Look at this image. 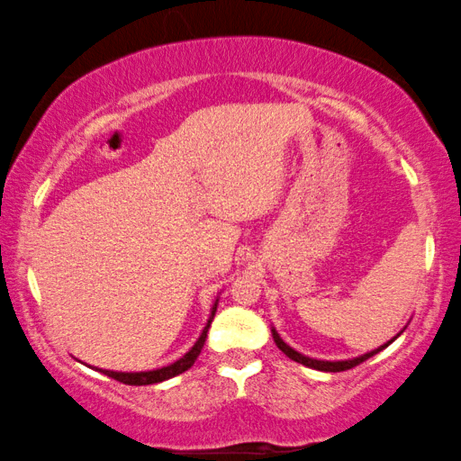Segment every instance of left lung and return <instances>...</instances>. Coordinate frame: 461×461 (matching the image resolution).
<instances>
[{
    "label": "left lung",
    "mask_w": 461,
    "mask_h": 461,
    "mask_svg": "<svg viewBox=\"0 0 461 461\" xmlns=\"http://www.w3.org/2000/svg\"><path fill=\"white\" fill-rule=\"evenodd\" d=\"M405 327H407V325H405ZM405 327H402V330H401L399 333H396V336H394L393 339H388L386 344L377 346V348L369 350V352H365V355H361V357L346 358V361H321V358L306 357V355H302V352H298L295 348H292V346H289L287 342H283V338L279 336V333H276L275 327H270V331H273V339H275V344L279 346V350H281V352H285V355H287L289 358H292V361L300 363V365H306V367H311V369H317V371H331V374H336V371H346V369L357 367V365H361L363 361H367V358H371L374 355H377V352H382L384 348H388V346L393 344L394 339L399 338L402 331H405Z\"/></svg>",
    "instance_id": "8db88e82"
}]
</instances>
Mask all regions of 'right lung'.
Returning <instances> with one entry per match:
<instances>
[{
  "instance_id": "1",
  "label": "right lung",
  "mask_w": 461,
  "mask_h": 461,
  "mask_svg": "<svg viewBox=\"0 0 461 461\" xmlns=\"http://www.w3.org/2000/svg\"><path fill=\"white\" fill-rule=\"evenodd\" d=\"M218 300L213 302L212 311H210V317H207V323L203 330H201V336L197 338V342L191 346V350L185 352L178 361L166 365V367H159V369H149V371H111V369H100V367H92L94 371H100V374L113 377V380L117 382H123L128 384V386H149V384H159V382H166L169 377H176L180 374H185L186 369L193 367V363L197 361V357L201 355V348H203L205 339H207V331H210V325L213 317H216V311H218ZM90 367V365H87Z\"/></svg>"
}]
</instances>
